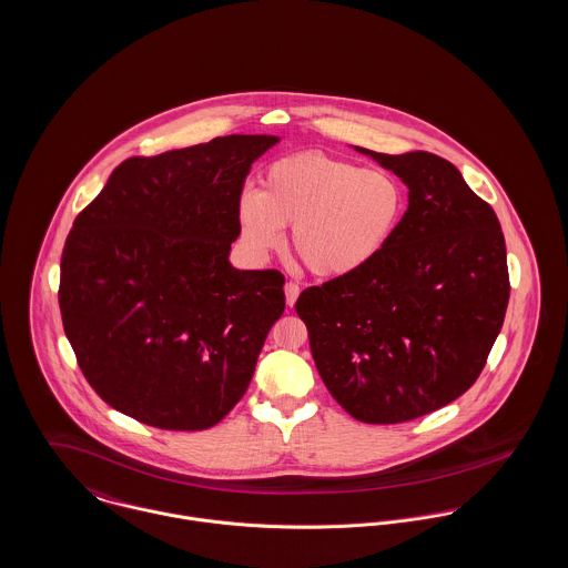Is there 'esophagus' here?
Returning a JSON list of instances; mask_svg holds the SVG:
<instances>
[{
  "label": "esophagus",
  "instance_id": "1",
  "mask_svg": "<svg viewBox=\"0 0 568 568\" xmlns=\"http://www.w3.org/2000/svg\"><path fill=\"white\" fill-rule=\"evenodd\" d=\"M298 294H301V287H298V283H294V281H287V283H285V301H287V306L296 305V301H298Z\"/></svg>",
  "mask_w": 568,
  "mask_h": 568
}]
</instances>
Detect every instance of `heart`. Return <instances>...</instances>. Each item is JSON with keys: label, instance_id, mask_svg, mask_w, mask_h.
Segmentation results:
<instances>
[{"label": "heart", "instance_id": "obj_1", "mask_svg": "<svg viewBox=\"0 0 568 568\" xmlns=\"http://www.w3.org/2000/svg\"><path fill=\"white\" fill-rule=\"evenodd\" d=\"M406 212V190L387 171L303 151L272 162L260 192L237 203V226L246 251L263 260L283 244L292 224V251L315 276L361 272L392 244Z\"/></svg>", "mask_w": 568, "mask_h": 568}]
</instances>
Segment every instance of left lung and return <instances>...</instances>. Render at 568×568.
I'll list each match as a JSON object with an SVG mask.
<instances>
[{
  "label": "left lung",
  "instance_id": "8db88e82",
  "mask_svg": "<svg viewBox=\"0 0 568 568\" xmlns=\"http://www.w3.org/2000/svg\"><path fill=\"white\" fill-rule=\"evenodd\" d=\"M356 151L406 183L408 210L376 262L306 287L296 313L342 408L363 424H402L478 381L510 298L506 242L447 160Z\"/></svg>",
  "mask_w": 568,
  "mask_h": 568
}]
</instances>
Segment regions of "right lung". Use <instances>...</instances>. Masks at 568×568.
Listing matches in <instances>:
<instances>
[{"label":"right lung","instance_id":"add662e5","mask_svg":"<svg viewBox=\"0 0 568 568\" xmlns=\"http://www.w3.org/2000/svg\"><path fill=\"white\" fill-rule=\"evenodd\" d=\"M276 135L130 158L78 214L58 303L88 385L162 430H205L242 399L285 311L278 270H235L237 203Z\"/></svg>","mask_w":568,"mask_h":568}]
</instances>
